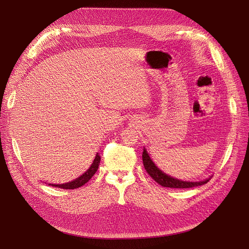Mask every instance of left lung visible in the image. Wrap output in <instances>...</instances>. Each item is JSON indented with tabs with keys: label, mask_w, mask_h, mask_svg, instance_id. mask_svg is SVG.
Here are the masks:
<instances>
[{
	"label": "left lung",
	"mask_w": 249,
	"mask_h": 249,
	"mask_svg": "<svg viewBox=\"0 0 249 249\" xmlns=\"http://www.w3.org/2000/svg\"><path fill=\"white\" fill-rule=\"evenodd\" d=\"M142 161L143 165H144V168L146 169L147 174L156 181L158 184L164 188H176V189H188V188H193V187H198L207 184L209 179H205L203 181H184V180H179L177 178H174L172 177H169L165 174H163L160 168H158L153 161L150 160L149 155L147 154V151L144 149L142 153Z\"/></svg>",
	"instance_id": "1"
}]
</instances>
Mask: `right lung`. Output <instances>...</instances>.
Listing matches in <instances>:
<instances>
[{"label":"right lung","mask_w":249,"mask_h":249,"mask_svg":"<svg viewBox=\"0 0 249 249\" xmlns=\"http://www.w3.org/2000/svg\"><path fill=\"white\" fill-rule=\"evenodd\" d=\"M100 160H101V158L99 153H97L96 155V159L94 160V162L93 164L90 165V167L88 169V171L83 175L81 176L80 178H77L76 179L72 180V181H70L68 182V184H62V185H51L53 187H57V188H60V189H64V190H73V189H77L80 188L82 186H84L86 182H88L91 177H93L96 172L98 171V167H99V164H100Z\"/></svg>","instance_id":"right-lung-1"}]
</instances>
